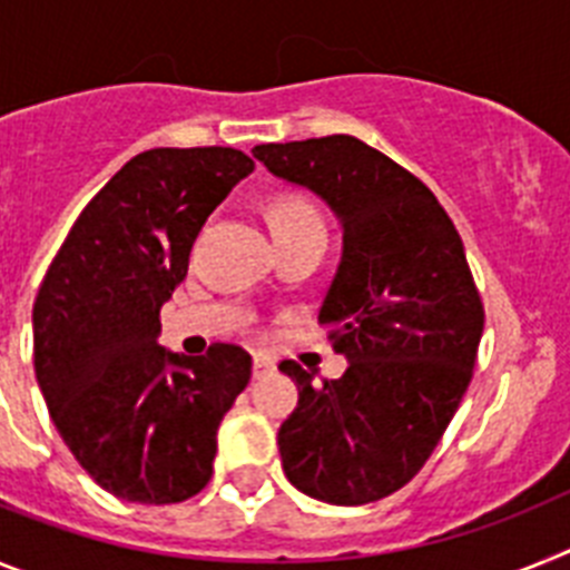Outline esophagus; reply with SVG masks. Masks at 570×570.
<instances>
[{"instance_id":"34e87169","label":"esophagus","mask_w":570,"mask_h":570,"mask_svg":"<svg viewBox=\"0 0 570 570\" xmlns=\"http://www.w3.org/2000/svg\"><path fill=\"white\" fill-rule=\"evenodd\" d=\"M272 370H275V358L266 353H255L252 355V375L255 379H264V375H269Z\"/></svg>"}]
</instances>
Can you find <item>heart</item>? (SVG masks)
I'll return each instance as SVG.
<instances>
[{
	"instance_id": "1",
	"label": "heart",
	"mask_w": 570,
	"mask_h": 570,
	"mask_svg": "<svg viewBox=\"0 0 570 570\" xmlns=\"http://www.w3.org/2000/svg\"><path fill=\"white\" fill-rule=\"evenodd\" d=\"M321 224L318 212L301 197H278L272 206V229H284V226H304Z\"/></svg>"
}]
</instances>
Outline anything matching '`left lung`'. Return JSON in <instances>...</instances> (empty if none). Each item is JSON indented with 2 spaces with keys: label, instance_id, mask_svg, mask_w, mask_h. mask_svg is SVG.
Masks as SVG:
<instances>
[{
  "label": "left lung",
  "instance_id": "left-lung-1",
  "mask_svg": "<svg viewBox=\"0 0 570 570\" xmlns=\"http://www.w3.org/2000/svg\"><path fill=\"white\" fill-rule=\"evenodd\" d=\"M252 155L318 195L344 237L318 324L346 370L315 384L281 361L298 384L278 430L284 473L318 502H375L422 470L473 375L484 309L462 237L419 177L350 135Z\"/></svg>",
  "mask_w": 570,
  "mask_h": 570
}]
</instances>
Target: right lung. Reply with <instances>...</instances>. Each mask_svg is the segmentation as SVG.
<instances>
[{
	"label": "right lung",
	"instance_id": "right-lung-1",
	"mask_svg": "<svg viewBox=\"0 0 570 570\" xmlns=\"http://www.w3.org/2000/svg\"><path fill=\"white\" fill-rule=\"evenodd\" d=\"M255 163L237 148H151L88 203L33 301V367L62 442L102 491L137 504L195 497L252 358L160 346V306L206 217Z\"/></svg>",
	"mask_w": 570,
	"mask_h": 570
}]
</instances>
